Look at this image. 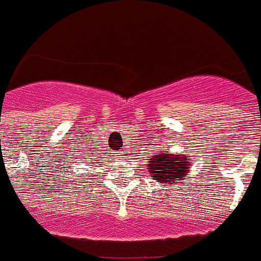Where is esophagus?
I'll return each mask as SVG.
<instances>
[{
	"instance_id": "34e87169",
	"label": "esophagus",
	"mask_w": 261,
	"mask_h": 261,
	"mask_svg": "<svg viewBox=\"0 0 261 261\" xmlns=\"http://www.w3.org/2000/svg\"><path fill=\"white\" fill-rule=\"evenodd\" d=\"M123 154H124V151H118V155L119 156H123Z\"/></svg>"
}]
</instances>
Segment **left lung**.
Masks as SVG:
<instances>
[{
    "instance_id": "left-lung-1",
    "label": "left lung",
    "mask_w": 261,
    "mask_h": 261,
    "mask_svg": "<svg viewBox=\"0 0 261 261\" xmlns=\"http://www.w3.org/2000/svg\"><path fill=\"white\" fill-rule=\"evenodd\" d=\"M192 161L186 154H170V152L156 151L147 164V173L161 184H175L177 179L182 181L189 173Z\"/></svg>"
}]
</instances>
